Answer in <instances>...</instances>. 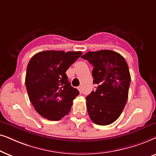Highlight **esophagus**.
Masks as SVG:
<instances>
[{"label": "esophagus", "instance_id": "34e87169", "mask_svg": "<svg viewBox=\"0 0 156 156\" xmlns=\"http://www.w3.org/2000/svg\"><path fill=\"white\" fill-rule=\"evenodd\" d=\"M78 90H79L80 93H83V89H82L81 87H78Z\"/></svg>", "mask_w": 156, "mask_h": 156}]
</instances>
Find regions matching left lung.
Segmentation results:
<instances>
[{
  "label": "left lung",
  "instance_id": "obj_1",
  "mask_svg": "<svg viewBox=\"0 0 156 156\" xmlns=\"http://www.w3.org/2000/svg\"><path fill=\"white\" fill-rule=\"evenodd\" d=\"M93 66V83L86 97L88 115L100 126L113 123L119 118L127 102L130 83L128 64L120 54L111 50L88 52L81 56Z\"/></svg>",
  "mask_w": 156,
  "mask_h": 156
}]
</instances>
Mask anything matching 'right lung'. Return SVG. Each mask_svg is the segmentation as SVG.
I'll return each mask as SVG.
<instances>
[{"mask_svg": "<svg viewBox=\"0 0 156 156\" xmlns=\"http://www.w3.org/2000/svg\"><path fill=\"white\" fill-rule=\"evenodd\" d=\"M81 55L80 51H45L31 58L26 86L30 102L43 118L60 120L69 113L79 91L71 86L66 72Z\"/></svg>", "mask_w": 156, "mask_h": 156, "instance_id": "add662e5", "label": "right lung"}]
</instances>
